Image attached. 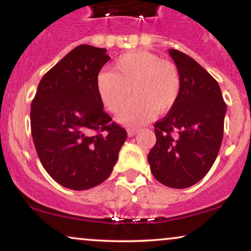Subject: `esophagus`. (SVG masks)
<instances>
[{
  "label": "esophagus",
  "mask_w": 251,
  "mask_h": 251,
  "mask_svg": "<svg viewBox=\"0 0 251 251\" xmlns=\"http://www.w3.org/2000/svg\"><path fill=\"white\" fill-rule=\"evenodd\" d=\"M138 131H139V129H138V128H128V131H127L128 137H133V135H135V134L138 133Z\"/></svg>",
  "instance_id": "esophagus-1"
}]
</instances>
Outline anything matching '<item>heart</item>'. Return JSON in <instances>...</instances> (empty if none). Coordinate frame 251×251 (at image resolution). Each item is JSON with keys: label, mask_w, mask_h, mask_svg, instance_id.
Segmentation results:
<instances>
[{"label": "heart", "mask_w": 251, "mask_h": 251, "mask_svg": "<svg viewBox=\"0 0 251 251\" xmlns=\"http://www.w3.org/2000/svg\"><path fill=\"white\" fill-rule=\"evenodd\" d=\"M97 91L112 113L122 111L132 91L135 98L120 119L135 125L148 122L155 111L165 113L174 107L180 93V77L174 63L149 51H129L113 62L112 72L102 71L98 75Z\"/></svg>", "instance_id": "heart-1"}]
</instances>
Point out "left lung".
<instances>
[{"instance_id":"8db88e82","label":"left lung","mask_w":251,"mask_h":251,"mask_svg":"<svg viewBox=\"0 0 251 251\" xmlns=\"http://www.w3.org/2000/svg\"><path fill=\"white\" fill-rule=\"evenodd\" d=\"M180 77L174 107L154 124L155 145L148 155L152 175L169 188L185 189L211 169L223 139L226 105L220 85L192 57L169 50Z\"/></svg>"}]
</instances>
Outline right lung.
<instances>
[{
    "mask_svg": "<svg viewBox=\"0 0 251 251\" xmlns=\"http://www.w3.org/2000/svg\"><path fill=\"white\" fill-rule=\"evenodd\" d=\"M111 59L105 48L77 46L48 71L31 102V137L48 175L87 190L111 175L127 133L103 111L97 77Z\"/></svg>",
    "mask_w": 251,
    "mask_h": 251,
    "instance_id": "obj_1",
    "label": "right lung"
}]
</instances>
